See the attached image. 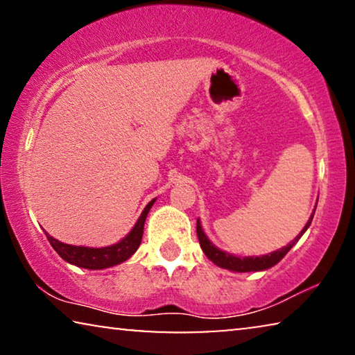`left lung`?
I'll return each mask as SVG.
<instances>
[{
  "instance_id": "1",
  "label": "left lung",
  "mask_w": 355,
  "mask_h": 355,
  "mask_svg": "<svg viewBox=\"0 0 355 355\" xmlns=\"http://www.w3.org/2000/svg\"><path fill=\"white\" fill-rule=\"evenodd\" d=\"M317 207V205H315ZM315 207L313 210V214H311L308 223L304 225V228L301 230V232L298 236L295 237V239L290 242L282 248H277L276 252H271V253H266V255H261V257H237V255H232V253H228L225 250H221L216 245H214V242H211L207 234H205L204 230H202V225H200V221L198 220V239H199V244L200 248H202V252L205 253V257L209 258L211 263H215L216 266L223 268V269H228V271L232 272H257V271H264V269H269L272 268L274 264H277L282 258L287 255L290 248H292L296 242L301 239V236L304 234L308 228L311 226V221L314 218V214H315Z\"/></svg>"
}]
</instances>
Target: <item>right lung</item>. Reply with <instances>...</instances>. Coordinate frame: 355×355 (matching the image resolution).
I'll return each mask as SVG.
<instances>
[{"mask_svg":"<svg viewBox=\"0 0 355 355\" xmlns=\"http://www.w3.org/2000/svg\"><path fill=\"white\" fill-rule=\"evenodd\" d=\"M156 202V199L150 200L146 204V207L141 211V215L137 220L134 228L130 230L124 239L116 242L113 245L108 247H84V245H70L63 244V242L54 239L49 236V232L44 231L47 241L51 242V245L67 263L75 264L78 268L84 269H107L116 264L124 263L125 260L134 255L137 248L140 247L141 236H144V226L145 220L148 216V211L153 207V204Z\"/></svg>","mask_w":355,"mask_h":355,"instance_id":"obj_1","label":"right lung"}]
</instances>
